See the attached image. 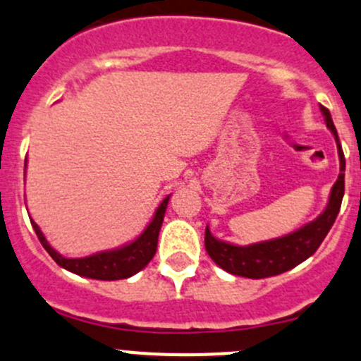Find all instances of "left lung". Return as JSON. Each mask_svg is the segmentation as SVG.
<instances>
[{"instance_id":"8db88e82","label":"left lung","mask_w":361,"mask_h":361,"mask_svg":"<svg viewBox=\"0 0 361 361\" xmlns=\"http://www.w3.org/2000/svg\"><path fill=\"white\" fill-rule=\"evenodd\" d=\"M319 108H322L323 115H325L326 126H329V129L336 136L338 159H341V174H338L337 181L332 187L329 206H326V209L314 221L307 224L305 227L298 228L293 234L251 246H234L228 245V243L218 241L216 238L211 235L209 228H206L204 246H206V251L211 257V260L220 265L224 271L251 279L278 276L281 272L297 267L300 262L311 257L319 248L325 235L332 228L334 221H336L338 214V209H341L342 195H344V173L342 171L345 169V159L344 152L341 148V141H338L337 129L332 122V116H330V111L325 106Z\"/></svg>"}]
</instances>
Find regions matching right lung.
<instances>
[{
  "label": "right lung",
  "mask_w": 361,
  "mask_h": 361,
  "mask_svg": "<svg viewBox=\"0 0 361 361\" xmlns=\"http://www.w3.org/2000/svg\"><path fill=\"white\" fill-rule=\"evenodd\" d=\"M167 201L166 197L162 204L155 211L154 220L150 221L143 234L133 241L130 245L123 246L120 250L113 251H103V253L92 255V257L85 258H64L63 255L57 253L49 241L45 239L43 232L39 231L38 225L31 220L32 228H35L36 235H38L39 243L43 248L49 251L50 257L56 260L57 265L64 267L69 272H75L78 276H85V278L92 279H103V281H115V279H126L130 278L133 274L140 272L148 265V262L154 258L155 251H157V241H159V232L162 227L164 213H166Z\"/></svg>",
  "instance_id": "1"
}]
</instances>
